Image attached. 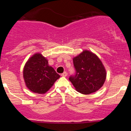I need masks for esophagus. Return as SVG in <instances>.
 Segmentation results:
<instances>
[{
    "instance_id": "obj_1",
    "label": "esophagus",
    "mask_w": 131,
    "mask_h": 131,
    "mask_svg": "<svg viewBox=\"0 0 131 131\" xmlns=\"http://www.w3.org/2000/svg\"><path fill=\"white\" fill-rule=\"evenodd\" d=\"M67 75H68V73H67L66 71H64L63 73H62V75H62V77H66Z\"/></svg>"
}]
</instances>
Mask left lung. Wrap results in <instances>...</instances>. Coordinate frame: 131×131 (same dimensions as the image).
I'll use <instances>...</instances> for the list:
<instances>
[{
	"label": "left lung",
	"mask_w": 131,
	"mask_h": 131,
	"mask_svg": "<svg viewBox=\"0 0 131 131\" xmlns=\"http://www.w3.org/2000/svg\"><path fill=\"white\" fill-rule=\"evenodd\" d=\"M75 72L69 80L80 93L89 94L99 90L106 80V73L100 60L85 50L73 58Z\"/></svg>",
	"instance_id": "8db88e82"
}]
</instances>
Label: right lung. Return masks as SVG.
<instances>
[{"mask_svg": "<svg viewBox=\"0 0 131 131\" xmlns=\"http://www.w3.org/2000/svg\"><path fill=\"white\" fill-rule=\"evenodd\" d=\"M60 77L54 68L48 66V60L40 54L33 55L24 67V77L26 86L35 93H45Z\"/></svg>", "mask_w": 131, "mask_h": 131, "instance_id": "right-lung-1", "label": "right lung"}]
</instances>
